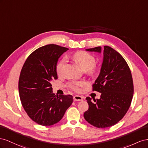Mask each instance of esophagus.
<instances>
[{"mask_svg":"<svg viewBox=\"0 0 148 148\" xmlns=\"http://www.w3.org/2000/svg\"><path fill=\"white\" fill-rule=\"evenodd\" d=\"M73 99H74V101H81L83 99L82 97L80 96V95H74L73 97Z\"/></svg>","mask_w":148,"mask_h":148,"instance_id":"esophagus-1","label":"esophagus"}]
</instances>
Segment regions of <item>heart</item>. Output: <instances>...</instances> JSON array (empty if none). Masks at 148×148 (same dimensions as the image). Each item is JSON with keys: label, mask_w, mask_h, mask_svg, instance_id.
<instances>
[{"label": "heart", "mask_w": 148, "mask_h": 148, "mask_svg": "<svg viewBox=\"0 0 148 148\" xmlns=\"http://www.w3.org/2000/svg\"><path fill=\"white\" fill-rule=\"evenodd\" d=\"M73 60L81 66L84 71H87L91 74H95L97 71V67L95 64V57L85 51H79L73 54ZM66 59L62 58L58 62L56 66V71L58 75H62L64 74L66 64ZM87 85L84 81H75L68 84V86L72 90L76 92H80L82 90V88Z\"/></svg>", "instance_id": "b5f03b06"}]
</instances>
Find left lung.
Returning a JSON list of instances; mask_svg holds the SVG:
<instances>
[{
  "instance_id": "8db88e82",
  "label": "left lung",
  "mask_w": 148,
  "mask_h": 148,
  "mask_svg": "<svg viewBox=\"0 0 148 148\" xmlns=\"http://www.w3.org/2000/svg\"><path fill=\"white\" fill-rule=\"evenodd\" d=\"M101 52L97 46L86 49ZM92 90L101 93L100 99L86 97L88 108L84 117L97 128L112 126L120 121L128 112L133 96L134 86L130 67L121 54L110 46H104L103 61L100 73Z\"/></svg>"
}]
</instances>
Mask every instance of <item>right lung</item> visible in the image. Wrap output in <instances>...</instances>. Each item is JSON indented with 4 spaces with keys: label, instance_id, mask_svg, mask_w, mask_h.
<instances>
[{
    "label": "right lung",
    "instance_id": "right-lung-1",
    "mask_svg": "<svg viewBox=\"0 0 148 148\" xmlns=\"http://www.w3.org/2000/svg\"><path fill=\"white\" fill-rule=\"evenodd\" d=\"M69 49L47 45L29 54L21 70L18 90L21 103L28 116L42 126L60 121L73 102L71 95H55L51 82L58 79L59 58Z\"/></svg>",
    "mask_w": 148,
    "mask_h": 148
}]
</instances>
